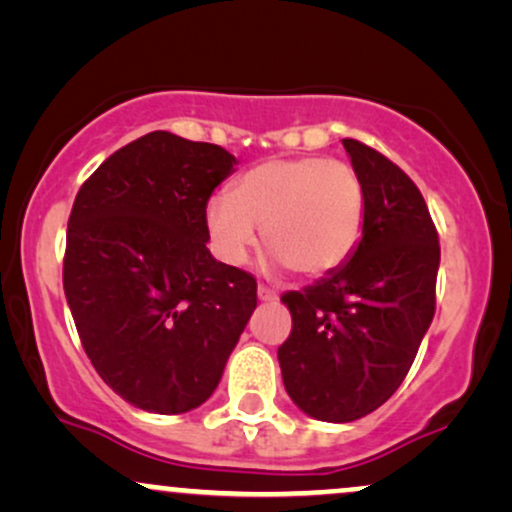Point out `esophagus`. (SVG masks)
<instances>
[{
    "label": "esophagus",
    "instance_id": "1",
    "mask_svg": "<svg viewBox=\"0 0 512 512\" xmlns=\"http://www.w3.org/2000/svg\"><path fill=\"white\" fill-rule=\"evenodd\" d=\"M257 298H260V301H276V293L272 289H267V286H257Z\"/></svg>",
    "mask_w": 512,
    "mask_h": 512
}]
</instances>
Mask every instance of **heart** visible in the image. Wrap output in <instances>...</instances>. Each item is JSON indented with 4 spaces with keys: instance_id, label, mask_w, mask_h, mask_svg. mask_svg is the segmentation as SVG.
<instances>
[{
    "instance_id": "heart-1",
    "label": "heart",
    "mask_w": 512,
    "mask_h": 512,
    "mask_svg": "<svg viewBox=\"0 0 512 512\" xmlns=\"http://www.w3.org/2000/svg\"><path fill=\"white\" fill-rule=\"evenodd\" d=\"M274 262L320 279L351 260L366 228V187L351 163L327 156H286L257 163L231 195L207 204V228L226 262L238 264L257 240Z\"/></svg>"
}]
</instances>
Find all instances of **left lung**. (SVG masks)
<instances>
[{
    "instance_id": "obj_1",
    "label": "left lung",
    "mask_w": 512,
    "mask_h": 512,
    "mask_svg": "<svg viewBox=\"0 0 512 512\" xmlns=\"http://www.w3.org/2000/svg\"><path fill=\"white\" fill-rule=\"evenodd\" d=\"M366 187V228L351 260L286 291L291 334L281 378L298 409L346 424L370 414L407 378L436 313L438 233L419 187L380 151L342 139Z\"/></svg>"
}]
</instances>
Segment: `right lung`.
<instances>
[{"label":"right lung","instance_id":"add662e5","mask_svg":"<svg viewBox=\"0 0 512 512\" xmlns=\"http://www.w3.org/2000/svg\"><path fill=\"white\" fill-rule=\"evenodd\" d=\"M236 156L158 129L105 158L74 199L64 296L86 356L125 402H207L257 308L255 276L216 262L207 202Z\"/></svg>","mask_w":512,"mask_h":512}]
</instances>
